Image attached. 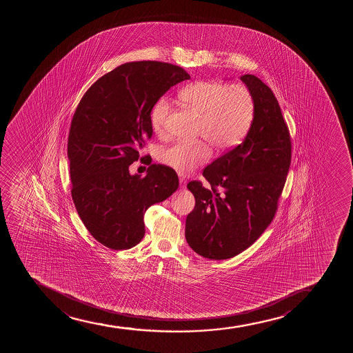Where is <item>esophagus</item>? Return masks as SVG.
I'll list each match as a JSON object with an SVG mask.
<instances>
[{
  "label": "esophagus",
  "mask_w": 353,
  "mask_h": 353,
  "mask_svg": "<svg viewBox=\"0 0 353 353\" xmlns=\"http://www.w3.org/2000/svg\"><path fill=\"white\" fill-rule=\"evenodd\" d=\"M179 181H180V187H181V188H185V187H186V179L183 178V176H180V178H179Z\"/></svg>",
  "instance_id": "esophagus-1"
}]
</instances>
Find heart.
Masks as SVG:
<instances>
[{"mask_svg":"<svg viewBox=\"0 0 353 353\" xmlns=\"http://www.w3.org/2000/svg\"><path fill=\"white\" fill-rule=\"evenodd\" d=\"M179 97L188 110L200 117L199 137L215 148H233L243 141L251 130L256 114L254 97L248 85L203 80L185 85ZM168 99L160 97L150 110V125L160 137L166 134L170 114ZM207 142L187 145L176 142L160 153V161L179 174L187 175L211 159Z\"/></svg>","mask_w":353,"mask_h":353,"instance_id":"obj_1","label":"heart"}]
</instances>
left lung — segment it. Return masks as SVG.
I'll use <instances>...</instances> for the list:
<instances>
[{
    "mask_svg": "<svg viewBox=\"0 0 353 353\" xmlns=\"http://www.w3.org/2000/svg\"><path fill=\"white\" fill-rule=\"evenodd\" d=\"M254 97L256 114L246 138L203 170L211 185L193 180L187 215L190 248L211 260L230 259L250 248L276 215L290 165L292 142L279 103L259 77H240Z\"/></svg>",
    "mask_w": 353,
    "mask_h": 353,
    "instance_id": "obj_1",
    "label": "left lung"
}]
</instances>
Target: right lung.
I'll return each mask as SVG.
<instances>
[{
    "instance_id": "1",
    "label": "right lung",
    "mask_w": 353,
    "mask_h": 353,
    "mask_svg": "<svg viewBox=\"0 0 353 353\" xmlns=\"http://www.w3.org/2000/svg\"><path fill=\"white\" fill-rule=\"evenodd\" d=\"M190 77L166 62H128L94 82L77 105L67 148L72 198L85 228L105 248L138 245L147 208L178 190L170 167L152 163L140 178L130 175V166L152 138L157 100Z\"/></svg>"
}]
</instances>
